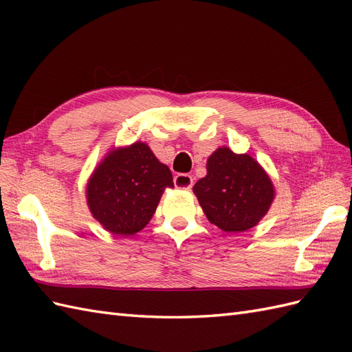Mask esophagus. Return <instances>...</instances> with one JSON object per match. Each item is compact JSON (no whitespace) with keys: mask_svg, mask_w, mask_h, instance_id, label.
I'll return each instance as SVG.
<instances>
[{"mask_svg":"<svg viewBox=\"0 0 352 352\" xmlns=\"http://www.w3.org/2000/svg\"><path fill=\"white\" fill-rule=\"evenodd\" d=\"M174 184H175V188H178V189L189 190L193 186V178L188 174H177L174 177Z\"/></svg>","mask_w":352,"mask_h":352,"instance_id":"34e87169","label":"esophagus"}]
</instances>
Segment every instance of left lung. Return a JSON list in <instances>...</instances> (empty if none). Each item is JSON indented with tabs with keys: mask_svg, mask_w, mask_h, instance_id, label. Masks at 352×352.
<instances>
[{
	"mask_svg": "<svg viewBox=\"0 0 352 352\" xmlns=\"http://www.w3.org/2000/svg\"><path fill=\"white\" fill-rule=\"evenodd\" d=\"M207 219L227 233L256 227L271 207V178L248 154L222 146L208 157L207 175L193 186Z\"/></svg>",
	"mask_w": 352,
	"mask_h": 352,
	"instance_id": "obj_1",
	"label": "left lung"
}]
</instances>
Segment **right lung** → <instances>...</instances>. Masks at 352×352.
<instances>
[{"label": "right lung", "mask_w": 352, "mask_h": 352, "mask_svg": "<svg viewBox=\"0 0 352 352\" xmlns=\"http://www.w3.org/2000/svg\"><path fill=\"white\" fill-rule=\"evenodd\" d=\"M166 188H174L169 168L146 144L136 142L104 157L89 178L86 198L104 228L126 237L151 221Z\"/></svg>", "instance_id": "obj_1"}]
</instances>
